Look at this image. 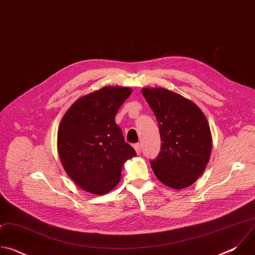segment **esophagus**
Masks as SVG:
<instances>
[{
    "instance_id": "obj_1",
    "label": "esophagus",
    "mask_w": 255,
    "mask_h": 255,
    "mask_svg": "<svg viewBox=\"0 0 255 255\" xmlns=\"http://www.w3.org/2000/svg\"><path fill=\"white\" fill-rule=\"evenodd\" d=\"M134 149H135V151H136L137 154H140V153H141V145H140L139 143H136V144L134 145Z\"/></svg>"
}]
</instances>
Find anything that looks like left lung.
I'll return each mask as SVG.
<instances>
[{"label": "left lung", "mask_w": 255, "mask_h": 255, "mask_svg": "<svg viewBox=\"0 0 255 255\" xmlns=\"http://www.w3.org/2000/svg\"><path fill=\"white\" fill-rule=\"evenodd\" d=\"M158 122L161 146L150 160L156 177L165 186L181 190L204 172L212 150L207 118L192 101L162 88L142 89Z\"/></svg>", "instance_id": "obj_1"}]
</instances>
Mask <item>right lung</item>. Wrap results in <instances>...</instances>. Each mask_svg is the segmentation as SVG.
Segmentation results:
<instances>
[{"mask_svg": "<svg viewBox=\"0 0 255 255\" xmlns=\"http://www.w3.org/2000/svg\"><path fill=\"white\" fill-rule=\"evenodd\" d=\"M130 88L105 87L80 98L63 116L57 149L67 175L83 190L104 195L120 181L122 165L136 155L115 116Z\"/></svg>", "mask_w": 255, "mask_h": 255, "instance_id": "obj_1", "label": "right lung"}]
</instances>
